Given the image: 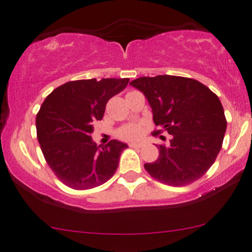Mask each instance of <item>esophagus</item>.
<instances>
[{
    "mask_svg": "<svg viewBox=\"0 0 252 252\" xmlns=\"http://www.w3.org/2000/svg\"><path fill=\"white\" fill-rule=\"evenodd\" d=\"M129 146L133 147V149H139V147L143 146V144L142 143H130Z\"/></svg>",
    "mask_w": 252,
    "mask_h": 252,
    "instance_id": "1",
    "label": "esophagus"
}]
</instances>
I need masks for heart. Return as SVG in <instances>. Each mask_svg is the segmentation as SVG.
Listing matches in <instances>:
<instances>
[{
	"label": "heart",
	"mask_w": 252,
	"mask_h": 252,
	"mask_svg": "<svg viewBox=\"0 0 252 252\" xmlns=\"http://www.w3.org/2000/svg\"><path fill=\"white\" fill-rule=\"evenodd\" d=\"M143 135V126L138 123L126 124L117 131V136L123 140H136Z\"/></svg>",
	"instance_id": "obj_1"
}]
</instances>
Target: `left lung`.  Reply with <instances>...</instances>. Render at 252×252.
<instances>
[{
  "label": "left lung",
  "mask_w": 252,
  "mask_h": 252,
  "mask_svg": "<svg viewBox=\"0 0 252 252\" xmlns=\"http://www.w3.org/2000/svg\"><path fill=\"white\" fill-rule=\"evenodd\" d=\"M130 85L145 95L154 124L170 135L169 144L158 145L159 158L144 165L147 173L173 187L200 179L216 161L226 132L219 98L204 84L187 77H140ZM160 138L165 140L163 136Z\"/></svg>",
  "instance_id": "8db88e82"
}]
</instances>
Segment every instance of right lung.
Wrapping results in <instances>:
<instances>
[{
  "label": "right lung",
  "mask_w": 252,
  "mask_h": 252,
  "mask_svg": "<svg viewBox=\"0 0 252 252\" xmlns=\"http://www.w3.org/2000/svg\"><path fill=\"white\" fill-rule=\"evenodd\" d=\"M128 83L129 78L73 80L45 99L36 114V136L47 163L63 184L92 189L115 174L128 145L113 139L98 146L91 133L93 123L103 117L107 101Z\"/></svg>",
  "instance_id": "right-lung-1"
}]
</instances>
